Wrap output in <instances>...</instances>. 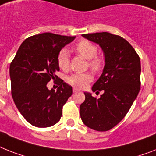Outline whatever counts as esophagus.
<instances>
[{"label":"esophagus","instance_id":"1","mask_svg":"<svg viewBox=\"0 0 156 156\" xmlns=\"http://www.w3.org/2000/svg\"><path fill=\"white\" fill-rule=\"evenodd\" d=\"M80 92V90L78 89V88H76V87H74V88H73V92H74V93H76V92Z\"/></svg>","mask_w":156,"mask_h":156}]
</instances>
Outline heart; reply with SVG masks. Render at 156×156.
Returning <instances> with one entry per match:
<instances>
[{
	"label": "heart",
	"mask_w": 156,
	"mask_h": 156,
	"mask_svg": "<svg viewBox=\"0 0 156 156\" xmlns=\"http://www.w3.org/2000/svg\"><path fill=\"white\" fill-rule=\"evenodd\" d=\"M76 51L84 59L88 60V66L94 71L99 72L101 70L104 64V60L101 57L96 56L97 47L90 41L83 40L80 41L76 46ZM58 66L61 69H68L69 67V52L65 49L61 50L57 56ZM93 79L92 73H76L67 77L68 83L71 85L78 87H83L90 83Z\"/></svg>",
	"instance_id": "1"
}]
</instances>
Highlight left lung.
<instances>
[{
    "instance_id": "left-lung-1",
    "label": "left lung",
    "mask_w": 156,
    "mask_h": 156,
    "mask_svg": "<svg viewBox=\"0 0 156 156\" xmlns=\"http://www.w3.org/2000/svg\"><path fill=\"white\" fill-rule=\"evenodd\" d=\"M82 37L100 46L105 63L102 74L92 87V92L104 93L96 99L90 92H84L80 117L87 127L105 132L121 121L138 96L140 59L129 42L119 36L103 32Z\"/></svg>"
}]
</instances>
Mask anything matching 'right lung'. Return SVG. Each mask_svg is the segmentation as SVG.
Returning a JSON list of instances; mask_svg holds the SVG:
<instances>
[{
	"label": "right lung",
	"instance_id": "obj_1",
	"mask_svg": "<svg viewBox=\"0 0 156 156\" xmlns=\"http://www.w3.org/2000/svg\"><path fill=\"white\" fill-rule=\"evenodd\" d=\"M76 37L45 33L24 40L9 68L12 96L27 121L37 127L56 124L62 115L64 104L73 94V87L60 79L56 91L47 83L59 79L57 56L60 50Z\"/></svg>",
	"mask_w": 156,
	"mask_h": 156
}]
</instances>
